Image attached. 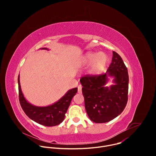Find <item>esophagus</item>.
<instances>
[{"instance_id":"34e87169","label":"esophagus","mask_w":156,"mask_h":156,"mask_svg":"<svg viewBox=\"0 0 156 156\" xmlns=\"http://www.w3.org/2000/svg\"><path fill=\"white\" fill-rule=\"evenodd\" d=\"M78 93H80V94H81L82 93V86H81V85H80L78 87Z\"/></svg>"}]
</instances>
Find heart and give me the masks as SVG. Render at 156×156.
Instances as JSON below:
<instances>
[{"mask_svg":"<svg viewBox=\"0 0 156 156\" xmlns=\"http://www.w3.org/2000/svg\"><path fill=\"white\" fill-rule=\"evenodd\" d=\"M107 55L103 52H87L82 58L84 65H91L90 73L92 75L101 73L108 62Z\"/></svg>","mask_w":156,"mask_h":156,"instance_id":"1","label":"heart"}]
</instances>
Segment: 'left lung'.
Wrapping results in <instances>:
<instances>
[{
	"label": "left lung",
	"instance_id": "1",
	"mask_svg": "<svg viewBox=\"0 0 156 156\" xmlns=\"http://www.w3.org/2000/svg\"><path fill=\"white\" fill-rule=\"evenodd\" d=\"M108 76L114 85L105 87ZM129 77L122 57L113 51L112 63L105 74L86 75L80 79L87 114L94 123H106L119 116L128 101Z\"/></svg>",
	"mask_w": 156,
	"mask_h": 156
}]
</instances>
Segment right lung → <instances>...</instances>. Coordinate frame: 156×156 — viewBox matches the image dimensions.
Returning a JSON list of instances; mask_svg holds the SVG:
<instances>
[{"instance_id": "right-lung-1", "label": "right lung", "mask_w": 156, "mask_h": 156, "mask_svg": "<svg viewBox=\"0 0 156 156\" xmlns=\"http://www.w3.org/2000/svg\"><path fill=\"white\" fill-rule=\"evenodd\" d=\"M41 49L49 50L48 48ZM18 83L19 101L25 113L32 120L46 126H56L63 121L72 98L78 91L77 87L71 89L53 104L46 107H38L30 104L25 98L21 89L20 75L18 77Z\"/></svg>"}]
</instances>
